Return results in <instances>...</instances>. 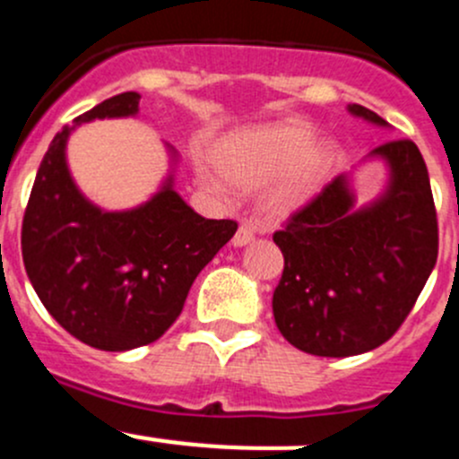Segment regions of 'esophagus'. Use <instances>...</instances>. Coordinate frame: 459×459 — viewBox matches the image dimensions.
Here are the masks:
<instances>
[{
  "label": "esophagus",
  "mask_w": 459,
  "mask_h": 459,
  "mask_svg": "<svg viewBox=\"0 0 459 459\" xmlns=\"http://www.w3.org/2000/svg\"><path fill=\"white\" fill-rule=\"evenodd\" d=\"M253 239H255V230H253V226L251 224H242L238 229V233H235L233 244H235V247H247V244H251Z\"/></svg>",
  "instance_id": "esophagus-1"
}]
</instances>
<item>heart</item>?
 <instances>
[{
	"label": "heart",
	"mask_w": 459,
	"mask_h": 459,
	"mask_svg": "<svg viewBox=\"0 0 459 459\" xmlns=\"http://www.w3.org/2000/svg\"><path fill=\"white\" fill-rule=\"evenodd\" d=\"M215 161L220 172L202 168V177L217 193H226L230 181L244 190L260 188L276 179L266 193V206L275 215L300 208L336 161V145L316 139V127L300 118L235 132L217 143Z\"/></svg>",
	"instance_id": "b5f03b06"
}]
</instances>
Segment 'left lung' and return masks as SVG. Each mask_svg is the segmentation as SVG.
I'll return each instance as SVG.
<instances>
[{"label": "left lung", "instance_id": "1", "mask_svg": "<svg viewBox=\"0 0 459 459\" xmlns=\"http://www.w3.org/2000/svg\"><path fill=\"white\" fill-rule=\"evenodd\" d=\"M350 111L388 126L363 105ZM372 154L393 172L379 202L352 211L348 181L336 177L273 233L284 255L275 325L314 357H354L390 341L437 262V211L420 148L397 139Z\"/></svg>", "mask_w": 459, "mask_h": 459}]
</instances>
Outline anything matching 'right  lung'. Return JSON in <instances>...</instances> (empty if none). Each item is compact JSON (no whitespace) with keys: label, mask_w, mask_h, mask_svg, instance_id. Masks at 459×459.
<instances>
[{"label":"right lung","mask_w":459,"mask_h":459,"mask_svg":"<svg viewBox=\"0 0 459 459\" xmlns=\"http://www.w3.org/2000/svg\"><path fill=\"white\" fill-rule=\"evenodd\" d=\"M139 93L111 96L75 121L130 117ZM65 126L53 136L22 221V257L48 314L78 341L126 352L157 341L179 318L199 271L238 230L197 215L170 186L145 206L102 212L71 181Z\"/></svg>","instance_id":"right-lung-1"}]
</instances>
